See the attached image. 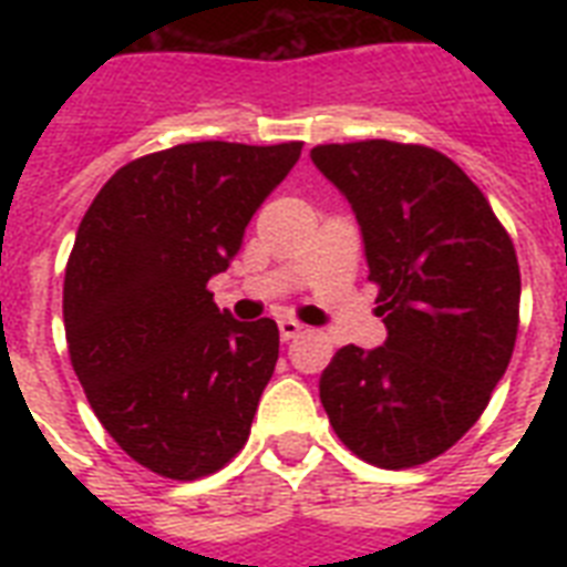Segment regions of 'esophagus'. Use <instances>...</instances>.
<instances>
[{"instance_id": "esophagus-1", "label": "esophagus", "mask_w": 567, "mask_h": 567, "mask_svg": "<svg viewBox=\"0 0 567 567\" xmlns=\"http://www.w3.org/2000/svg\"><path fill=\"white\" fill-rule=\"evenodd\" d=\"M302 323H297V320H291V318H285V320H279V336H282V341H291V338H297V336H302Z\"/></svg>"}]
</instances>
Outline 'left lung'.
<instances>
[{
    "instance_id": "left-lung-1",
    "label": "left lung",
    "mask_w": 567,
    "mask_h": 567,
    "mask_svg": "<svg viewBox=\"0 0 567 567\" xmlns=\"http://www.w3.org/2000/svg\"><path fill=\"white\" fill-rule=\"evenodd\" d=\"M311 162L353 205L388 329L377 350L347 344L332 355L320 403L368 465L432 462L480 421L509 368L515 244L483 190L432 146L320 144Z\"/></svg>"
}]
</instances>
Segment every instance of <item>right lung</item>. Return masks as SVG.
I'll list each match as a JSON object with an SVG mask.
<instances>
[{
	"label": "right lung",
	"mask_w": 567,
	"mask_h": 567,
	"mask_svg": "<svg viewBox=\"0 0 567 567\" xmlns=\"http://www.w3.org/2000/svg\"><path fill=\"white\" fill-rule=\"evenodd\" d=\"M300 153V141H196L141 155L79 223L64 274L70 362L111 439L153 474L199 480L247 444L279 329L217 309L208 279Z\"/></svg>",
	"instance_id": "obj_1"
}]
</instances>
